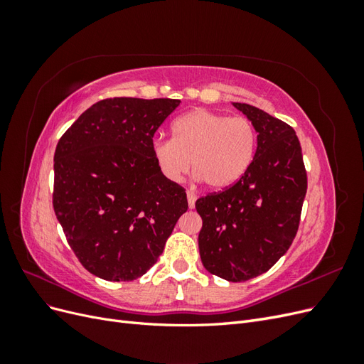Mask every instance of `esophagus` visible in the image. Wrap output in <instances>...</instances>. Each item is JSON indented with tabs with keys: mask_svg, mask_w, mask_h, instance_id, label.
Segmentation results:
<instances>
[{
	"mask_svg": "<svg viewBox=\"0 0 364 364\" xmlns=\"http://www.w3.org/2000/svg\"><path fill=\"white\" fill-rule=\"evenodd\" d=\"M186 199H188V206L193 209V208H194V203H196V199H197L196 194L191 193V191H188V193H186Z\"/></svg>",
	"mask_w": 364,
	"mask_h": 364,
	"instance_id": "34e87169",
	"label": "esophagus"
}]
</instances>
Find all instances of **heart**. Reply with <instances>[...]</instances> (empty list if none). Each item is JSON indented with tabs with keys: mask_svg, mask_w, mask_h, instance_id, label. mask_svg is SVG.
I'll return each mask as SVG.
<instances>
[{
	"mask_svg": "<svg viewBox=\"0 0 364 364\" xmlns=\"http://www.w3.org/2000/svg\"><path fill=\"white\" fill-rule=\"evenodd\" d=\"M153 158L161 173L179 182L191 168L213 190H225L243 178L255 156L257 130L245 117H229L209 109L179 117L173 138L153 141Z\"/></svg>",
	"mask_w": 364,
	"mask_h": 364,
	"instance_id": "b5f03b06",
	"label": "heart"
}]
</instances>
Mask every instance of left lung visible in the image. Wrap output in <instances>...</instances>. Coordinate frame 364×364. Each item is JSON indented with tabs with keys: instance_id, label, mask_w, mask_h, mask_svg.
I'll use <instances>...</instances> for the list:
<instances>
[{
	"instance_id": "8db88e82",
	"label": "left lung",
	"mask_w": 364,
	"mask_h": 364,
	"mask_svg": "<svg viewBox=\"0 0 364 364\" xmlns=\"http://www.w3.org/2000/svg\"><path fill=\"white\" fill-rule=\"evenodd\" d=\"M257 130V151L243 178L196 202L202 217L199 250L205 269L230 282L266 273L291 246L306 194V171L296 132L246 103H232Z\"/></svg>"
}]
</instances>
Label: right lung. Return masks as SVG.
<instances>
[{"mask_svg":"<svg viewBox=\"0 0 364 364\" xmlns=\"http://www.w3.org/2000/svg\"><path fill=\"white\" fill-rule=\"evenodd\" d=\"M181 100L115 97L92 105L58 142L54 213L82 266L119 282L142 277L188 209L161 173L153 135Z\"/></svg>","mask_w":364,"mask_h":364,"instance_id":"1","label":"right lung"}]
</instances>
